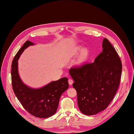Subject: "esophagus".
Here are the masks:
<instances>
[{
    "mask_svg": "<svg viewBox=\"0 0 134 134\" xmlns=\"http://www.w3.org/2000/svg\"><path fill=\"white\" fill-rule=\"evenodd\" d=\"M68 82H69V84L71 85L73 83V81L72 80V79H69V81H68Z\"/></svg>",
    "mask_w": 134,
    "mask_h": 134,
    "instance_id": "34e87169",
    "label": "esophagus"
}]
</instances>
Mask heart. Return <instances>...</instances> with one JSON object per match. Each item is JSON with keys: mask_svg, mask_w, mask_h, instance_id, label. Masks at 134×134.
I'll return each mask as SVG.
<instances>
[{"mask_svg": "<svg viewBox=\"0 0 134 134\" xmlns=\"http://www.w3.org/2000/svg\"><path fill=\"white\" fill-rule=\"evenodd\" d=\"M80 52H81L80 55V60L81 61H85L89 54V51L87 48H84L82 49L81 46H77L72 50L71 53V57L76 56Z\"/></svg>", "mask_w": 134, "mask_h": 134, "instance_id": "b5f03b06", "label": "heart"}]
</instances>
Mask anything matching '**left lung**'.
I'll return each instance as SVG.
<instances>
[{
    "label": "left lung",
    "mask_w": 134,
    "mask_h": 134,
    "mask_svg": "<svg viewBox=\"0 0 134 134\" xmlns=\"http://www.w3.org/2000/svg\"><path fill=\"white\" fill-rule=\"evenodd\" d=\"M102 52L93 63L71 68L69 73L74 82L77 105L86 115L105 109L118 90L122 70L121 60L109 41L104 38Z\"/></svg>",
    "instance_id": "obj_1"
}]
</instances>
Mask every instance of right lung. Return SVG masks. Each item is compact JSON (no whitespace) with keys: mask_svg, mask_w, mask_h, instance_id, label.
Instances as JSON below:
<instances>
[{"mask_svg":"<svg viewBox=\"0 0 134 134\" xmlns=\"http://www.w3.org/2000/svg\"><path fill=\"white\" fill-rule=\"evenodd\" d=\"M34 44L27 41L15 55L12 65V86L16 97L27 111L37 117L48 118L56 113L60 98L69 87L68 79L61 78L39 88L24 84L19 75L18 60L26 48Z\"/></svg>","mask_w":134,"mask_h":134,"instance_id":"obj_1","label":"right lung"}]
</instances>
